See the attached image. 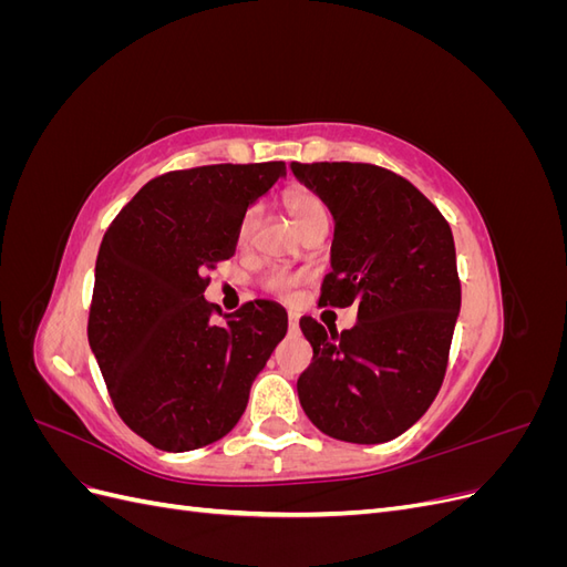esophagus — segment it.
<instances>
[{"mask_svg":"<svg viewBox=\"0 0 567 567\" xmlns=\"http://www.w3.org/2000/svg\"><path fill=\"white\" fill-rule=\"evenodd\" d=\"M288 329L293 331V333H298V331H300V317H298L296 312H290V315H288Z\"/></svg>","mask_w":567,"mask_h":567,"instance_id":"obj_1","label":"esophagus"}]
</instances>
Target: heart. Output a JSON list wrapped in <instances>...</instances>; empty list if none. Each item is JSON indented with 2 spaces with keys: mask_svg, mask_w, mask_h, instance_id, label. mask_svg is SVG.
<instances>
[{
  "mask_svg": "<svg viewBox=\"0 0 567 567\" xmlns=\"http://www.w3.org/2000/svg\"><path fill=\"white\" fill-rule=\"evenodd\" d=\"M286 208L302 234L310 231L312 227L329 225V208H326L323 198L319 194L310 192V188H296V192H290L286 196ZM260 219H262L260 205H252V208H248V213L241 219V227H238V244L248 246L252 241L257 227H260ZM298 281H300V277H296V274L274 271V274H269L265 284L271 293L288 298V296H293V288L298 286Z\"/></svg>",
  "mask_w": 567,
  "mask_h": 567,
  "instance_id": "b5f03b06",
  "label": "heart"
}]
</instances>
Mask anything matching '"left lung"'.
I'll return each mask as SVG.
<instances>
[{
  "instance_id": "8db88e82",
  "label": "left lung",
  "mask_w": 567,
  "mask_h": 567,
  "mask_svg": "<svg viewBox=\"0 0 567 567\" xmlns=\"http://www.w3.org/2000/svg\"><path fill=\"white\" fill-rule=\"evenodd\" d=\"M290 169L329 205L336 225L319 305L359 307L342 333L300 319L315 352L298 379L300 404L336 440H394L433 404L447 371L461 310L452 229L414 184L379 165Z\"/></svg>"
}]
</instances>
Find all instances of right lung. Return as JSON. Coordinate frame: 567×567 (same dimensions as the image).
<instances>
[{"instance_id":"obj_1","label":"right lung","mask_w":567,"mask_h":567,"mask_svg":"<svg viewBox=\"0 0 567 567\" xmlns=\"http://www.w3.org/2000/svg\"><path fill=\"white\" fill-rule=\"evenodd\" d=\"M286 163L205 165L151 179L101 241L87 336L115 411L163 452L225 437L288 329L271 300L213 319L208 271L236 252L250 205ZM221 315V312H219Z\"/></svg>"}]
</instances>
